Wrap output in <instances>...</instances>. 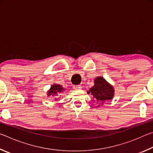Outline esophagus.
Listing matches in <instances>:
<instances>
[{"label":"esophagus","mask_w":153,"mask_h":153,"mask_svg":"<svg viewBox=\"0 0 153 153\" xmlns=\"http://www.w3.org/2000/svg\"><path fill=\"white\" fill-rule=\"evenodd\" d=\"M81 88H82V86H80V85H77V86H74V90H78V89H81Z\"/></svg>","instance_id":"obj_1"}]
</instances>
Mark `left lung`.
<instances>
[{
  "label": "left lung",
  "instance_id": "8db88e82",
  "mask_svg": "<svg viewBox=\"0 0 153 153\" xmlns=\"http://www.w3.org/2000/svg\"><path fill=\"white\" fill-rule=\"evenodd\" d=\"M94 85L90 88L88 94H90L94 98L98 107L102 105L107 100L113 99L115 94L113 86L109 84L104 77L98 76L94 79Z\"/></svg>",
  "mask_w": 153,
  "mask_h": 153
}]
</instances>
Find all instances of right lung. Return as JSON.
<instances>
[{
	"mask_svg": "<svg viewBox=\"0 0 153 153\" xmlns=\"http://www.w3.org/2000/svg\"><path fill=\"white\" fill-rule=\"evenodd\" d=\"M64 90H65V89L61 86L60 84H54L52 85L51 86L50 89H49L47 91V96L48 97H56V96H59L62 92H63ZM55 99L56 100L58 98H56L55 97Z\"/></svg>",
	"mask_w": 153,
	"mask_h": 153,
	"instance_id": "right-lung-1",
	"label": "right lung"
}]
</instances>
